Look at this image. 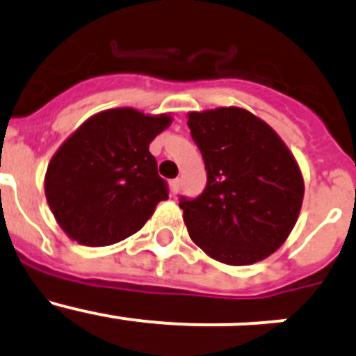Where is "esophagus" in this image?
Listing matches in <instances>:
<instances>
[{"instance_id": "obj_1", "label": "esophagus", "mask_w": 356, "mask_h": 356, "mask_svg": "<svg viewBox=\"0 0 356 356\" xmlns=\"http://www.w3.org/2000/svg\"><path fill=\"white\" fill-rule=\"evenodd\" d=\"M170 189H172V195H177L179 193V189H181V179H174V181L170 182Z\"/></svg>"}]
</instances>
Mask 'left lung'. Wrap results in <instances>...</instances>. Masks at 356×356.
<instances>
[{
	"label": "left lung",
	"mask_w": 356,
	"mask_h": 356,
	"mask_svg": "<svg viewBox=\"0 0 356 356\" xmlns=\"http://www.w3.org/2000/svg\"><path fill=\"white\" fill-rule=\"evenodd\" d=\"M188 127L207 168L196 198H179L189 236L227 265L274 253L300 215L303 177L277 134L243 108L189 113Z\"/></svg>",
	"instance_id": "left-lung-1"
}]
</instances>
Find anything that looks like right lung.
<instances>
[{"label": "right lung", "instance_id": "1", "mask_svg": "<svg viewBox=\"0 0 356 356\" xmlns=\"http://www.w3.org/2000/svg\"><path fill=\"white\" fill-rule=\"evenodd\" d=\"M170 120L132 108L106 110L63 143L48 165L44 191L56 222L72 239L86 246L122 241L168 198L149 143Z\"/></svg>", "mask_w": 356, "mask_h": 356}]
</instances>
